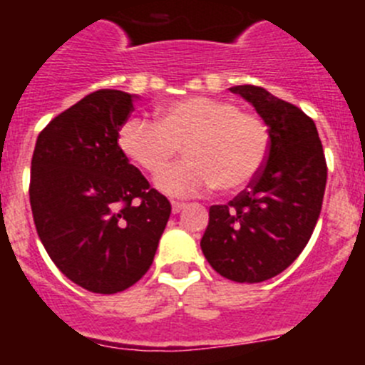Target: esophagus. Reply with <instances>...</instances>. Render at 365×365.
<instances>
[{"mask_svg": "<svg viewBox=\"0 0 365 365\" xmlns=\"http://www.w3.org/2000/svg\"><path fill=\"white\" fill-rule=\"evenodd\" d=\"M185 206H186V202H182V201H172V210H173V214H179V212L182 210Z\"/></svg>", "mask_w": 365, "mask_h": 365, "instance_id": "34e87169", "label": "esophagus"}]
</instances>
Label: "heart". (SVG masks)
<instances>
[{"label":"heart","instance_id":"b5f03b06","mask_svg":"<svg viewBox=\"0 0 365 365\" xmlns=\"http://www.w3.org/2000/svg\"><path fill=\"white\" fill-rule=\"evenodd\" d=\"M118 144L128 159L148 173H159L180 145L188 160L157 177L172 195L212 186L222 193L245 188L269 157V128L257 115L230 100L186 96L157 109V122L133 117L122 124Z\"/></svg>","mask_w":365,"mask_h":365}]
</instances>
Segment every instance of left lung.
<instances>
[{"mask_svg":"<svg viewBox=\"0 0 365 365\" xmlns=\"http://www.w3.org/2000/svg\"><path fill=\"white\" fill-rule=\"evenodd\" d=\"M269 125L270 148L256 179L227 205L210 206L201 248L215 272L237 283L278 276L302 254L320 217L327 163L314 122L257 86H235Z\"/></svg>","mask_w":365,"mask_h":365,"instance_id":"8db88e82","label":"left lung"}]
</instances>
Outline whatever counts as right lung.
Here are the masks:
<instances>
[{
    "instance_id": "right-lung-1",
    "label": "right lung",
    "mask_w": 365,
    "mask_h": 365,
    "mask_svg": "<svg viewBox=\"0 0 365 365\" xmlns=\"http://www.w3.org/2000/svg\"><path fill=\"white\" fill-rule=\"evenodd\" d=\"M135 96L98 89L54 117L31 163L32 219L63 276L86 291L115 294L153 263L172 205L118 146Z\"/></svg>"
}]
</instances>
